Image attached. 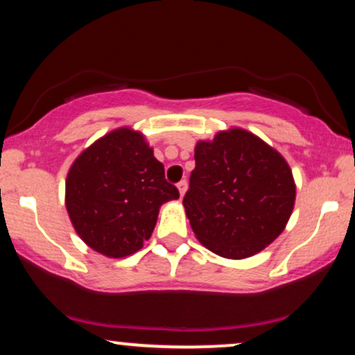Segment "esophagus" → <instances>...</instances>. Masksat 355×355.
Here are the masks:
<instances>
[{
    "mask_svg": "<svg viewBox=\"0 0 355 355\" xmlns=\"http://www.w3.org/2000/svg\"><path fill=\"white\" fill-rule=\"evenodd\" d=\"M177 189H178V191H180V197H183V195H185L187 189H189V183H187V180L178 182V183H177Z\"/></svg>",
    "mask_w": 355,
    "mask_h": 355,
    "instance_id": "esophagus-1",
    "label": "esophagus"
}]
</instances>
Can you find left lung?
I'll use <instances>...</instances> for the list:
<instances>
[{
	"instance_id": "1",
	"label": "left lung",
	"mask_w": 355,
	"mask_h": 355,
	"mask_svg": "<svg viewBox=\"0 0 355 355\" xmlns=\"http://www.w3.org/2000/svg\"><path fill=\"white\" fill-rule=\"evenodd\" d=\"M295 202L284 157L242 128L195 146V170L183 197L197 239L225 259H247L282 234Z\"/></svg>"
}]
</instances>
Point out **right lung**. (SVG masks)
Wrapping results in <instances>:
<instances>
[{"mask_svg":"<svg viewBox=\"0 0 355 355\" xmlns=\"http://www.w3.org/2000/svg\"><path fill=\"white\" fill-rule=\"evenodd\" d=\"M178 197L144 135L130 128L113 130L88 146L67 177V210L76 234L113 259L140 250L160 207Z\"/></svg>","mask_w":355,"mask_h":355,"instance_id":"right-lung-1","label":"right lung"}]
</instances>
